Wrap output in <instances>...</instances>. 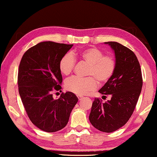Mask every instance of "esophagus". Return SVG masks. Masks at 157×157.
<instances>
[{
    "mask_svg": "<svg viewBox=\"0 0 157 157\" xmlns=\"http://www.w3.org/2000/svg\"><path fill=\"white\" fill-rule=\"evenodd\" d=\"M78 96L79 100H81V99L83 98V96Z\"/></svg>",
    "mask_w": 157,
    "mask_h": 157,
    "instance_id": "esophagus-1",
    "label": "esophagus"
}]
</instances>
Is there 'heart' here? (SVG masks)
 <instances>
[{"label": "heart", "mask_w": 157, "mask_h": 157, "mask_svg": "<svg viewBox=\"0 0 157 157\" xmlns=\"http://www.w3.org/2000/svg\"><path fill=\"white\" fill-rule=\"evenodd\" d=\"M74 57H78L89 66L86 73V76H89L88 78L72 77L65 82L67 90L79 96L86 95L94 90L97 86L96 80L101 84L110 80L116 69V61L113 56H105L100 49L91 47L78 53H68L62 56L59 66L64 75H68L73 72L75 64Z\"/></svg>", "instance_id": "1"}]
</instances>
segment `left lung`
I'll list each match as a JSON object with an SVG mask.
<instances>
[{"mask_svg":"<svg viewBox=\"0 0 157 157\" xmlns=\"http://www.w3.org/2000/svg\"><path fill=\"white\" fill-rule=\"evenodd\" d=\"M104 43L113 50L116 69L98 92L103 96L110 95L111 99L105 103L94 99L89 119L98 130L111 133L123 126L132 115L142 90L143 78L133 52L117 42Z\"/></svg>","mask_w":157,"mask_h":157,"instance_id":"8db88e82","label":"left lung"}]
</instances>
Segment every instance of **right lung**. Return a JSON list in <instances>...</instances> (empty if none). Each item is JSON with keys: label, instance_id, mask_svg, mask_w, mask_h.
<instances>
[{"label": "right lung", "instance_id": "add662e5", "mask_svg": "<svg viewBox=\"0 0 157 157\" xmlns=\"http://www.w3.org/2000/svg\"><path fill=\"white\" fill-rule=\"evenodd\" d=\"M73 44L42 42L22 56L18 71L19 93L30 120L40 130L56 132L65 127L78 98L71 91L54 99L61 89L59 61Z\"/></svg>", "mask_w": 157, "mask_h": 157}]
</instances>
